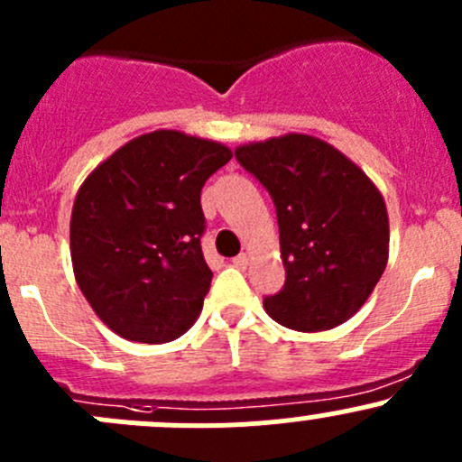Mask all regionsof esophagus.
I'll list each match as a JSON object with an SVG mask.
<instances>
[{
    "mask_svg": "<svg viewBox=\"0 0 462 462\" xmlns=\"http://www.w3.org/2000/svg\"><path fill=\"white\" fill-rule=\"evenodd\" d=\"M232 263H235L236 268H245V265H248V254H245V253L236 254V257L232 259Z\"/></svg>",
    "mask_w": 462,
    "mask_h": 462,
    "instance_id": "obj_1",
    "label": "esophagus"
}]
</instances>
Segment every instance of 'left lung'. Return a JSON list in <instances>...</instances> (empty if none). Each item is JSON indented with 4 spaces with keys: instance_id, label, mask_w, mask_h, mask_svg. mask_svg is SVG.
<instances>
[{
    "instance_id": "left-lung-1",
    "label": "left lung",
    "mask_w": 462,
    "mask_h": 462,
    "mask_svg": "<svg viewBox=\"0 0 462 462\" xmlns=\"http://www.w3.org/2000/svg\"><path fill=\"white\" fill-rule=\"evenodd\" d=\"M235 156L277 208L286 283L265 297V313L301 333L351 319L389 261V214L374 180L306 134L239 144Z\"/></svg>"
}]
</instances>
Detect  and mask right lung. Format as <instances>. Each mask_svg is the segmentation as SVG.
<instances>
[{"mask_svg": "<svg viewBox=\"0 0 462 462\" xmlns=\"http://www.w3.org/2000/svg\"><path fill=\"white\" fill-rule=\"evenodd\" d=\"M230 158L226 144L158 129L116 149L80 185L73 273L116 335L162 344L197 321L212 282L201 250V189Z\"/></svg>", "mask_w": 462, "mask_h": 462, "instance_id": "right-lung-1", "label": "right lung"}]
</instances>
